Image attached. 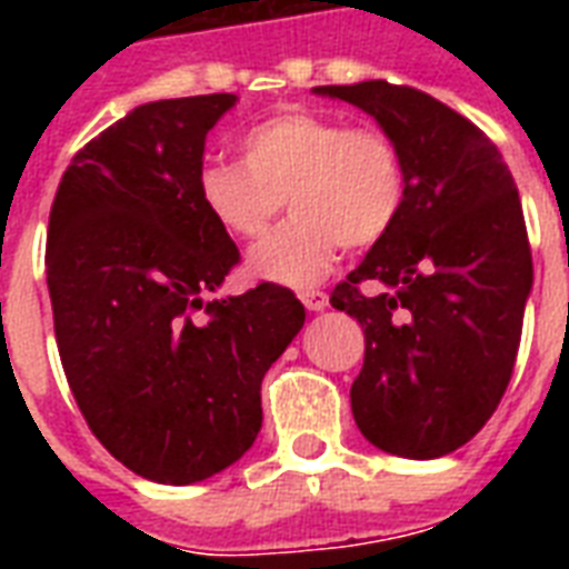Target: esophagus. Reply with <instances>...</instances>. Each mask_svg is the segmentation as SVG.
I'll return each mask as SVG.
<instances>
[{
  "label": "esophagus",
  "mask_w": 569,
  "mask_h": 569,
  "mask_svg": "<svg viewBox=\"0 0 569 569\" xmlns=\"http://www.w3.org/2000/svg\"><path fill=\"white\" fill-rule=\"evenodd\" d=\"M298 298H301V303L310 312H321L328 307V292H321V289H303Z\"/></svg>",
  "instance_id": "1"
}]
</instances>
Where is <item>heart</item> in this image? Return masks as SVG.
<instances>
[{
  "label": "heart",
  "instance_id": "heart-1",
  "mask_svg": "<svg viewBox=\"0 0 569 569\" xmlns=\"http://www.w3.org/2000/svg\"><path fill=\"white\" fill-rule=\"evenodd\" d=\"M197 194L221 230L244 241L289 200L295 214L253 248L250 271L301 289L328 274L339 248L387 239L405 209L407 164L387 129L286 109L244 132L241 162H206Z\"/></svg>",
  "mask_w": 569,
  "mask_h": 569
}]
</instances>
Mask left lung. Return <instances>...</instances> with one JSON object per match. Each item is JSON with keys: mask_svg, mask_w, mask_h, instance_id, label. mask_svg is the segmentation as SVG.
<instances>
[{"mask_svg": "<svg viewBox=\"0 0 569 569\" xmlns=\"http://www.w3.org/2000/svg\"><path fill=\"white\" fill-rule=\"evenodd\" d=\"M316 91L369 111L407 164L401 218L330 292L366 337L355 422L389 455L442 458L485 428L517 363L531 292L520 194L493 141L431 93L383 79Z\"/></svg>", "mask_w": 569, "mask_h": 569, "instance_id": "1", "label": "left lung"}]
</instances>
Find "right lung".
I'll use <instances>...</instances> for the list:
<instances>
[{
    "label": "right lung",
    "mask_w": 569,
    "mask_h": 569,
    "mask_svg": "<svg viewBox=\"0 0 569 569\" xmlns=\"http://www.w3.org/2000/svg\"><path fill=\"white\" fill-rule=\"evenodd\" d=\"M236 93L138 106L67 164L47 283L67 383L136 476L194 485L253 446L259 387L303 328L286 286L209 301L239 248L197 194L206 132Z\"/></svg>",
    "instance_id": "right-lung-1"
}]
</instances>
